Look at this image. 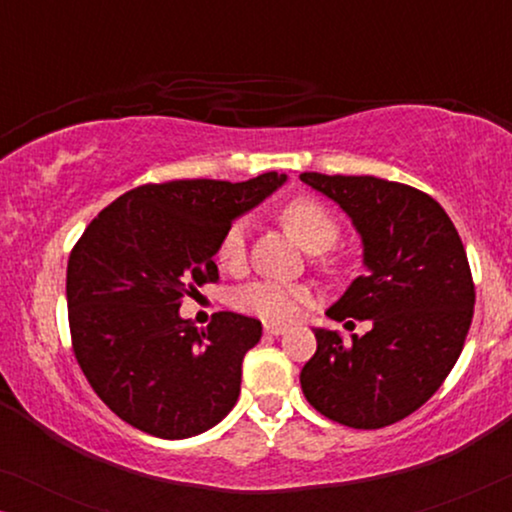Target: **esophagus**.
<instances>
[{"label": "esophagus", "mask_w": 512, "mask_h": 512, "mask_svg": "<svg viewBox=\"0 0 512 512\" xmlns=\"http://www.w3.org/2000/svg\"><path fill=\"white\" fill-rule=\"evenodd\" d=\"M263 331H265V335H282V333H286V326L275 324V321H265Z\"/></svg>", "instance_id": "esophagus-1"}]
</instances>
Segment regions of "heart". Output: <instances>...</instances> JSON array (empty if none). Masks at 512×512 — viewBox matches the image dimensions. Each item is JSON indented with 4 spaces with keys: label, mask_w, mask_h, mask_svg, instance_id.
I'll return each mask as SVG.
<instances>
[{
    "label": "heart",
    "mask_w": 512,
    "mask_h": 512,
    "mask_svg": "<svg viewBox=\"0 0 512 512\" xmlns=\"http://www.w3.org/2000/svg\"><path fill=\"white\" fill-rule=\"evenodd\" d=\"M282 219L291 235L303 244L307 251H324L333 247L338 240V223L331 212L317 200L298 198L284 207ZM244 242H247V230L244 223L237 221L223 233L219 247H216V261L221 268L233 270L244 258ZM310 298V293L303 286L296 284H279V282H256L244 286L237 293L235 303L242 312L258 314L263 319L286 321L293 319L300 310V305Z\"/></svg>",
    "instance_id": "heart-1"
}]
</instances>
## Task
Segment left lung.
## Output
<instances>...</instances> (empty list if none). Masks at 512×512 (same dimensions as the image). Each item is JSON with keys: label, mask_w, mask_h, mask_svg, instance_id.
Wrapping results in <instances>:
<instances>
[{"label": "left lung", "mask_w": 512, "mask_h": 512, "mask_svg": "<svg viewBox=\"0 0 512 512\" xmlns=\"http://www.w3.org/2000/svg\"><path fill=\"white\" fill-rule=\"evenodd\" d=\"M300 181L352 219L363 247L366 272L326 314L373 324L352 345L314 328L300 387L333 422L382 429L422 408L459 359L475 305L464 244L445 209L412 186L319 172Z\"/></svg>", "instance_id": "1"}]
</instances>
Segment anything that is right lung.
Listing matches in <instances>:
<instances>
[{"label":"right lung","mask_w":512,"mask_h":512,"mask_svg":"<svg viewBox=\"0 0 512 512\" xmlns=\"http://www.w3.org/2000/svg\"><path fill=\"white\" fill-rule=\"evenodd\" d=\"M284 184L277 172L146 184L83 230L67 263L69 331L90 387L123 422L181 440L233 410L261 321L219 312L198 331L179 314L181 298L219 279L223 233Z\"/></svg>","instance_id":"add662e5"}]
</instances>
